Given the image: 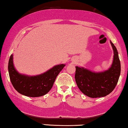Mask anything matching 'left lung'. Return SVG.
<instances>
[{"label":"left lung","mask_w":128,"mask_h":128,"mask_svg":"<svg viewBox=\"0 0 128 128\" xmlns=\"http://www.w3.org/2000/svg\"><path fill=\"white\" fill-rule=\"evenodd\" d=\"M114 51V60L108 70L94 73L86 68L76 66L75 80L80 90L90 98L104 97L114 90L121 73V64L118 53L110 42Z\"/></svg>","instance_id":"8db88e82"}]
</instances>
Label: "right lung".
I'll use <instances>...</instances> for the list:
<instances>
[{"instance_id": "right-lung-1", "label": "right lung", "mask_w": 128, "mask_h": 128, "mask_svg": "<svg viewBox=\"0 0 128 128\" xmlns=\"http://www.w3.org/2000/svg\"><path fill=\"white\" fill-rule=\"evenodd\" d=\"M64 66V64H59L40 75L28 76L21 74L15 69L12 55H11L8 70L10 81L16 91L29 97H39L46 95L51 90L57 76Z\"/></svg>"}]
</instances>
